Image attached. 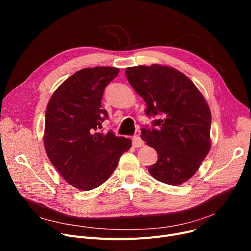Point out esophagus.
<instances>
[{"instance_id":"obj_1","label":"esophagus","mask_w":251,"mask_h":251,"mask_svg":"<svg viewBox=\"0 0 251 251\" xmlns=\"http://www.w3.org/2000/svg\"><path fill=\"white\" fill-rule=\"evenodd\" d=\"M132 144L135 148H141L144 146V141L139 136H134L132 138Z\"/></svg>"}]
</instances>
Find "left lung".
Returning <instances> with one entry per match:
<instances>
[{"mask_svg": "<svg viewBox=\"0 0 251 251\" xmlns=\"http://www.w3.org/2000/svg\"><path fill=\"white\" fill-rule=\"evenodd\" d=\"M126 77L147 102V115L159 117L152 129H141V139L157 152L150 174L169 185L183 184L210 150L212 114L205 99L186 75L169 66L129 67Z\"/></svg>", "mask_w": 251, "mask_h": 251, "instance_id": "8db88e82", "label": "left lung"}]
</instances>
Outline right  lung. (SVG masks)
Returning a JSON list of instances; mask_svg holds the SVG:
<instances>
[{"mask_svg": "<svg viewBox=\"0 0 251 251\" xmlns=\"http://www.w3.org/2000/svg\"><path fill=\"white\" fill-rule=\"evenodd\" d=\"M119 71L115 67L79 70L55 90L47 105L46 152L61 176L77 189L100 186L131 148L130 139L99 131L108 118L101 109L104 87Z\"/></svg>", "mask_w": 251, "mask_h": 251, "instance_id": "1", "label": "right lung"}]
</instances>
